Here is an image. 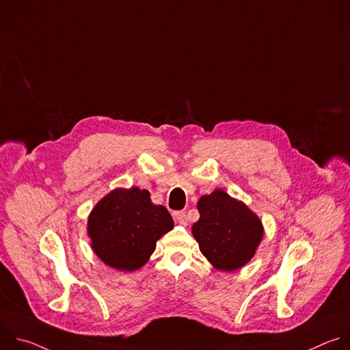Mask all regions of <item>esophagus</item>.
I'll return each instance as SVG.
<instances>
[{
  "label": "esophagus",
  "instance_id": "34e87169",
  "mask_svg": "<svg viewBox=\"0 0 350 350\" xmlns=\"http://www.w3.org/2000/svg\"><path fill=\"white\" fill-rule=\"evenodd\" d=\"M173 219H174V221H177V223H180V224H187V215H185V212H183V211H178V212H174L173 213Z\"/></svg>",
  "mask_w": 350,
  "mask_h": 350
}]
</instances>
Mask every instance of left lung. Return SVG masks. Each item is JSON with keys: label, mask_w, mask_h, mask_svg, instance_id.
I'll list each match as a JSON object with an SVG mask.
<instances>
[{"label": "left lung", "mask_w": 350, "mask_h": 350, "mask_svg": "<svg viewBox=\"0 0 350 350\" xmlns=\"http://www.w3.org/2000/svg\"><path fill=\"white\" fill-rule=\"evenodd\" d=\"M196 208L199 220L192 235L215 269L234 271L251 262L265 232L254 211L220 188L199 198Z\"/></svg>", "instance_id": "8db88e82"}]
</instances>
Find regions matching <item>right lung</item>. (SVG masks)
<instances>
[{
    "label": "right lung",
    "mask_w": 350,
    "mask_h": 350,
    "mask_svg": "<svg viewBox=\"0 0 350 350\" xmlns=\"http://www.w3.org/2000/svg\"><path fill=\"white\" fill-rule=\"evenodd\" d=\"M174 227L167 209L155 205L146 189L115 188L92 208L87 234L94 254L120 271L141 269L157 241Z\"/></svg>",
    "instance_id": "1"
}]
</instances>
